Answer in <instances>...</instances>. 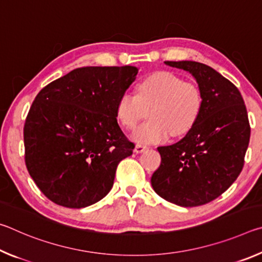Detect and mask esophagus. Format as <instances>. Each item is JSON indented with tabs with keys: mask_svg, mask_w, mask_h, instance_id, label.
<instances>
[{
	"mask_svg": "<svg viewBox=\"0 0 262 262\" xmlns=\"http://www.w3.org/2000/svg\"><path fill=\"white\" fill-rule=\"evenodd\" d=\"M145 150H148V147H145V145H142V144H136L134 151L136 154H142V152H144Z\"/></svg>",
	"mask_w": 262,
	"mask_h": 262,
	"instance_id": "obj_1",
	"label": "esophagus"
}]
</instances>
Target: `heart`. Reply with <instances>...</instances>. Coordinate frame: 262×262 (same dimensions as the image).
Instances as JSON below:
<instances>
[{
	"label": "heart",
	"mask_w": 262,
	"mask_h": 262,
	"mask_svg": "<svg viewBox=\"0 0 262 262\" xmlns=\"http://www.w3.org/2000/svg\"><path fill=\"white\" fill-rule=\"evenodd\" d=\"M201 107L202 95L198 85L172 73L157 72L137 84L135 96L122 94L115 113L120 125L133 130L149 111L150 121L137 128L132 139L139 144H156L170 134H186L196 122Z\"/></svg>",
	"instance_id": "heart-1"
}]
</instances>
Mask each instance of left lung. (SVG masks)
Listing matches in <instances>:
<instances>
[{
	"label": "left lung",
	"mask_w": 262,
	"mask_h": 262,
	"mask_svg": "<svg viewBox=\"0 0 262 262\" xmlns=\"http://www.w3.org/2000/svg\"><path fill=\"white\" fill-rule=\"evenodd\" d=\"M165 64L192 74L202 107L184 139L157 148L162 162L151 185L174 205L202 206L224 193L243 170L251 135L246 106L238 89L209 66L195 61Z\"/></svg>",
	"instance_id": "1"
}]
</instances>
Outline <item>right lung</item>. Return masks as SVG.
<instances>
[{
	"label": "right lung",
	"instance_id": "add662e5",
	"mask_svg": "<svg viewBox=\"0 0 262 262\" xmlns=\"http://www.w3.org/2000/svg\"><path fill=\"white\" fill-rule=\"evenodd\" d=\"M137 72L133 66L77 68L35 97L24 125L25 164L51 201L78 209L112 188L118 164L135 148L115 107Z\"/></svg>",
	"mask_w": 262,
	"mask_h": 262
}]
</instances>
